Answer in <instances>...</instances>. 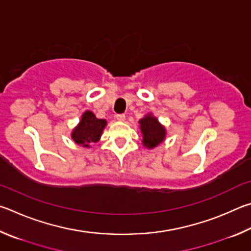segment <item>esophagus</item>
Masks as SVG:
<instances>
[{
  "label": "esophagus",
  "mask_w": 251,
  "mask_h": 251,
  "mask_svg": "<svg viewBox=\"0 0 251 251\" xmlns=\"http://www.w3.org/2000/svg\"><path fill=\"white\" fill-rule=\"evenodd\" d=\"M116 118H117V120H119V121H125V120H126V116H125V114H123V113L117 114Z\"/></svg>",
  "instance_id": "obj_1"
}]
</instances>
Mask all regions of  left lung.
<instances>
[{"mask_svg": "<svg viewBox=\"0 0 251 251\" xmlns=\"http://www.w3.org/2000/svg\"><path fill=\"white\" fill-rule=\"evenodd\" d=\"M139 125L144 148L152 150L162 142H164L166 138L165 126L152 112L147 113L142 119H140Z\"/></svg>", "mask_w": 251, "mask_h": 251, "instance_id": "left-lung-1", "label": "left lung"}]
</instances>
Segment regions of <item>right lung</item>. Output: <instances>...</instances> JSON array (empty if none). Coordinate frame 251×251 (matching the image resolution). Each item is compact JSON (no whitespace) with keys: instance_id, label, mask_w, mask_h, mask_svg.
I'll return each instance as SVG.
<instances>
[{"instance_id":"obj_1","label":"right lung","mask_w":251,"mask_h":251,"mask_svg":"<svg viewBox=\"0 0 251 251\" xmlns=\"http://www.w3.org/2000/svg\"><path fill=\"white\" fill-rule=\"evenodd\" d=\"M105 126H107L105 119H98L94 112L86 110L81 114L78 125L73 129L70 137L78 146L90 148L91 143L99 141Z\"/></svg>"}]
</instances>
